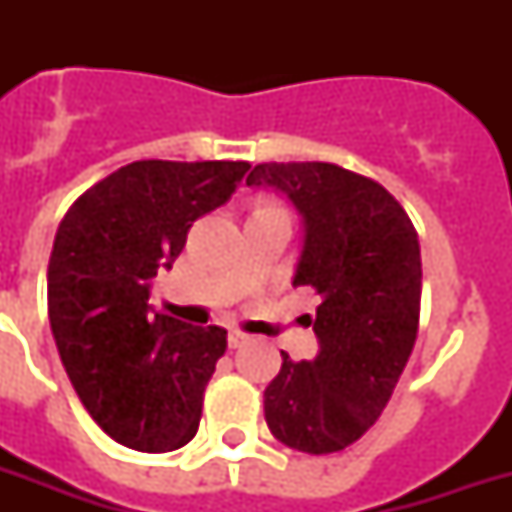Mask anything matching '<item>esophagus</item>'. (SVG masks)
<instances>
[{"label": "esophagus", "mask_w": 512, "mask_h": 512, "mask_svg": "<svg viewBox=\"0 0 512 512\" xmlns=\"http://www.w3.org/2000/svg\"><path fill=\"white\" fill-rule=\"evenodd\" d=\"M247 340L249 335H244V332H231V335H228V345H231V348H241V345H247Z\"/></svg>", "instance_id": "esophagus-1"}]
</instances>
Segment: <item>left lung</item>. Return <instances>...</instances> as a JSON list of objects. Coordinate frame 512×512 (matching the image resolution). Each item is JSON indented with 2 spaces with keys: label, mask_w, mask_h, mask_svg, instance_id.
Wrapping results in <instances>:
<instances>
[{
  "label": "left lung",
  "mask_w": 512,
  "mask_h": 512,
  "mask_svg": "<svg viewBox=\"0 0 512 512\" xmlns=\"http://www.w3.org/2000/svg\"><path fill=\"white\" fill-rule=\"evenodd\" d=\"M247 185L287 193L305 223L295 287L321 297L319 356L292 361L265 388V422L305 454L342 452L393 396L420 327V239L404 207L372 177L329 162H268Z\"/></svg>",
  "instance_id": "left-lung-1"
}]
</instances>
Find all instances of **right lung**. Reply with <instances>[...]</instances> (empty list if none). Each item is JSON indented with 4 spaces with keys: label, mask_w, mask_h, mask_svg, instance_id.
<instances>
[{
    "label": "right lung",
    "mask_w": 512,
    "mask_h": 512,
    "mask_svg": "<svg viewBox=\"0 0 512 512\" xmlns=\"http://www.w3.org/2000/svg\"><path fill=\"white\" fill-rule=\"evenodd\" d=\"M247 170L249 162H132L60 220L47 268L52 337L84 409L127 449L172 452L199 430L228 332L154 313L148 297L188 228L231 199Z\"/></svg>",
    "instance_id": "obj_1"
}]
</instances>
